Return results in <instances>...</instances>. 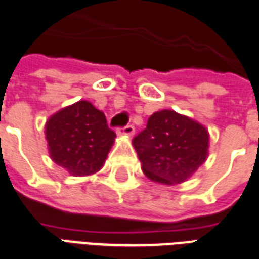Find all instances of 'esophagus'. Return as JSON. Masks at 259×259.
I'll list each match as a JSON object with an SVG mask.
<instances>
[{
  "label": "esophagus",
  "mask_w": 259,
  "mask_h": 259,
  "mask_svg": "<svg viewBox=\"0 0 259 259\" xmlns=\"http://www.w3.org/2000/svg\"><path fill=\"white\" fill-rule=\"evenodd\" d=\"M118 133L122 136H132L135 133V126L133 124H127V126H124V127L118 130Z\"/></svg>",
  "instance_id": "esophagus-1"
}]
</instances>
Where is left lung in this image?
Instances as JSON below:
<instances>
[{"label":"left lung","instance_id":"1","mask_svg":"<svg viewBox=\"0 0 259 259\" xmlns=\"http://www.w3.org/2000/svg\"><path fill=\"white\" fill-rule=\"evenodd\" d=\"M207 129L176 111L162 110L149 116L143 132L133 139L141 168L158 184L187 181L208 155Z\"/></svg>","mask_w":259,"mask_h":259}]
</instances>
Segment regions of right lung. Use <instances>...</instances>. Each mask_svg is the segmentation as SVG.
Returning <instances> with one entry per match:
<instances>
[{
	"label": "right lung",
	"mask_w": 259,
	"mask_h": 259,
	"mask_svg": "<svg viewBox=\"0 0 259 259\" xmlns=\"http://www.w3.org/2000/svg\"><path fill=\"white\" fill-rule=\"evenodd\" d=\"M45 136L52 160L72 176L99 171L116 137L105 115L85 100L52 115Z\"/></svg>",
	"instance_id": "1"
}]
</instances>
